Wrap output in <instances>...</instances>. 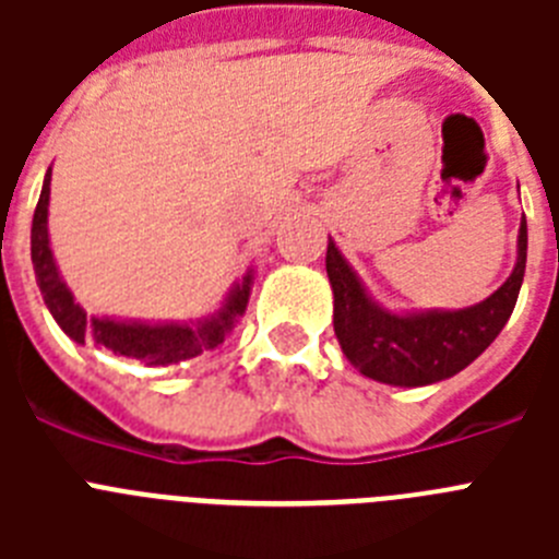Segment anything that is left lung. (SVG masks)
I'll list each match as a JSON object with an SVG mask.
<instances>
[{
	"label": "left lung",
	"instance_id": "obj_1",
	"mask_svg": "<svg viewBox=\"0 0 559 559\" xmlns=\"http://www.w3.org/2000/svg\"><path fill=\"white\" fill-rule=\"evenodd\" d=\"M324 263L333 285V328L349 364L380 383L428 386L462 372L510 322L526 271V221H521L518 263L510 280L484 302L464 310L389 313L369 299L333 240Z\"/></svg>",
	"mask_w": 559,
	"mask_h": 559
}]
</instances>
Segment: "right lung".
Listing matches in <instances>:
<instances>
[{"mask_svg":"<svg viewBox=\"0 0 559 559\" xmlns=\"http://www.w3.org/2000/svg\"><path fill=\"white\" fill-rule=\"evenodd\" d=\"M49 179L52 167L44 176L41 199L33 215V231H29V254H33V269H36V283L41 288L44 305L49 308L52 319L61 324L63 333L78 344H97L103 349H111L114 355L142 360L147 367H165V364H181L187 358H195L204 349L218 347L231 328L237 316L246 313L251 294V274L243 276V283L231 288L224 308L212 319L199 324H142V322H114V319H97L86 316L81 305H75L69 294L67 283L61 280L49 249L47 231V206H49Z\"/></svg>","mask_w":559,"mask_h":559,"instance_id":"obj_1","label":"right lung"}]
</instances>
